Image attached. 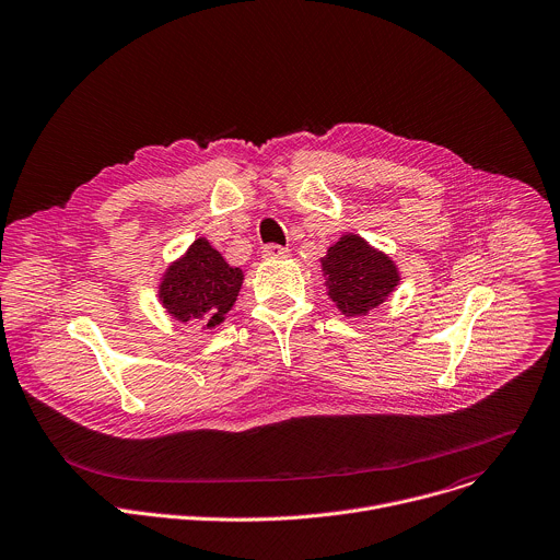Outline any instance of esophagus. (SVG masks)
<instances>
[{
    "instance_id": "34e87169",
    "label": "esophagus",
    "mask_w": 560,
    "mask_h": 560,
    "mask_svg": "<svg viewBox=\"0 0 560 560\" xmlns=\"http://www.w3.org/2000/svg\"><path fill=\"white\" fill-rule=\"evenodd\" d=\"M261 255H264V259H283V257H288V248L277 246V244H268V246L261 248Z\"/></svg>"
}]
</instances>
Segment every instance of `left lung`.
Here are the masks:
<instances>
[{"label":"left lung","instance_id":"1","mask_svg":"<svg viewBox=\"0 0 560 560\" xmlns=\"http://www.w3.org/2000/svg\"><path fill=\"white\" fill-rule=\"evenodd\" d=\"M327 296L347 318L366 316L400 283L396 261L355 233H345L320 257Z\"/></svg>","mask_w":560,"mask_h":560}]
</instances>
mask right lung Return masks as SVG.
Instances as JSON below:
<instances>
[{"mask_svg":"<svg viewBox=\"0 0 560 560\" xmlns=\"http://www.w3.org/2000/svg\"><path fill=\"white\" fill-rule=\"evenodd\" d=\"M242 283L244 270L231 266L207 237H198L164 270L158 301L177 323L215 329L235 305Z\"/></svg>","mask_w":560,"mask_h":560,"instance_id":"add662e5","label":"right lung"}]
</instances>
